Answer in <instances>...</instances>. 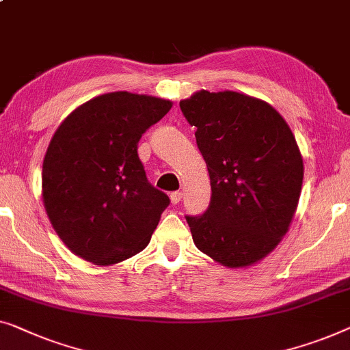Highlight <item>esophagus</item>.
Masks as SVG:
<instances>
[{"mask_svg":"<svg viewBox=\"0 0 350 350\" xmlns=\"http://www.w3.org/2000/svg\"><path fill=\"white\" fill-rule=\"evenodd\" d=\"M181 197H183V194H181L180 191H174V192H170V200H172V204H174V205L178 204V202L181 200Z\"/></svg>","mask_w":350,"mask_h":350,"instance_id":"esophagus-1","label":"esophagus"}]
</instances>
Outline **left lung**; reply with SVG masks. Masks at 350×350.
<instances>
[{
	"label": "left lung",
	"mask_w": 350,
	"mask_h": 350,
	"mask_svg": "<svg viewBox=\"0 0 350 350\" xmlns=\"http://www.w3.org/2000/svg\"><path fill=\"white\" fill-rule=\"evenodd\" d=\"M210 174L204 215L186 216L196 246L230 268L263 259L286 235L303 183V159L284 118L235 91H199L180 103Z\"/></svg>",
	"instance_id": "obj_1"
}]
</instances>
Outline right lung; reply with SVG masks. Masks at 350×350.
Segmentation results:
<instances>
[{"instance_id":"obj_1","label":"right lung","mask_w":350,"mask_h":350,"mask_svg":"<svg viewBox=\"0 0 350 350\" xmlns=\"http://www.w3.org/2000/svg\"><path fill=\"white\" fill-rule=\"evenodd\" d=\"M170 100L116 91L75 109L50 140L42 197L55 232L96 265L129 259L150 243L170 199L146 178L139 140Z\"/></svg>"}]
</instances>
